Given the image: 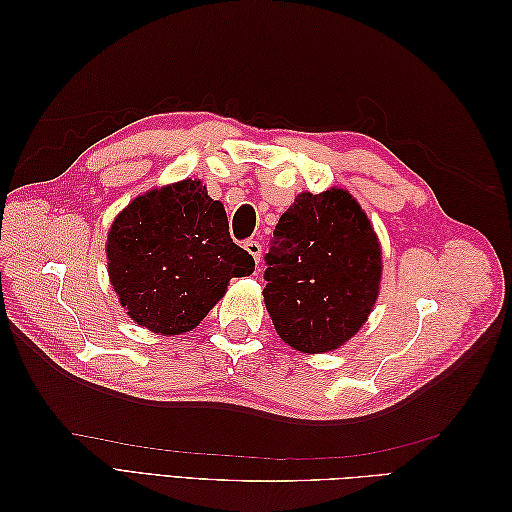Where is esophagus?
Listing matches in <instances>:
<instances>
[{
    "label": "esophagus",
    "mask_w": 512,
    "mask_h": 512,
    "mask_svg": "<svg viewBox=\"0 0 512 512\" xmlns=\"http://www.w3.org/2000/svg\"><path fill=\"white\" fill-rule=\"evenodd\" d=\"M243 247H245V252L250 254L252 258H254V262L258 265L260 262V258H262V245L258 243V241H254V239H250V241H245L243 243Z\"/></svg>",
    "instance_id": "1"
}]
</instances>
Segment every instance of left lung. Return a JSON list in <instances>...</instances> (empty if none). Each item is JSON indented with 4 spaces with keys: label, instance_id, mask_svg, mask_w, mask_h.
<instances>
[{
    "label": "left lung",
    "instance_id": "obj_1",
    "mask_svg": "<svg viewBox=\"0 0 512 512\" xmlns=\"http://www.w3.org/2000/svg\"><path fill=\"white\" fill-rule=\"evenodd\" d=\"M265 303L275 331L309 354L344 346L380 292L382 252L352 194L303 192L273 230Z\"/></svg>",
    "mask_w": 512,
    "mask_h": 512
}]
</instances>
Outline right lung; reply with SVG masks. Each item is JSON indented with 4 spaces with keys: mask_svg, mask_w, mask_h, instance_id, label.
<instances>
[{
    "mask_svg": "<svg viewBox=\"0 0 512 512\" xmlns=\"http://www.w3.org/2000/svg\"><path fill=\"white\" fill-rule=\"evenodd\" d=\"M106 258L128 316L162 335L198 327L232 277L254 273V258L230 239L224 205L192 179L134 198L108 230Z\"/></svg>",
    "mask_w": 512,
    "mask_h": 512,
    "instance_id": "add662e5",
    "label": "right lung"
}]
</instances>
